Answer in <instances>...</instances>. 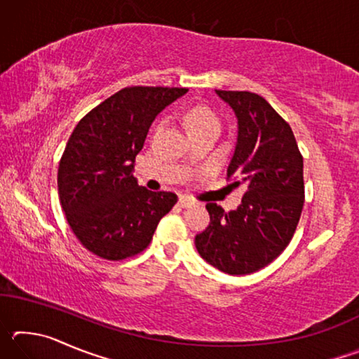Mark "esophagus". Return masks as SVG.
<instances>
[{
  "label": "esophagus",
  "instance_id": "34e87169",
  "mask_svg": "<svg viewBox=\"0 0 359 359\" xmlns=\"http://www.w3.org/2000/svg\"><path fill=\"white\" fill-rule=\"evenodd\" d=\"M179 204L182 205V208H191V205H196L198 203L193 201V199L188 198V196H180L179 198Z\"/></svg>",
  "mask_w": 359,
  "mask_h": 359
}]
</instances>
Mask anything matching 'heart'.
Masks as SVG:
<instances>
[{
    "mask_svg": "<svg viewBox=\"0 0 359 359\" xmlns=\"http://www.w3.org/2000/svg\"><path fill=\"white\" fill-rule=\"evenodd\" d=\"M185 121L190 131L196 128H204V126H217V128L220 126V121H218L215 112H212L205 106H193L185 114Z\"/></svg>",
    "mask_w": 359,
    "mask_h": 359,
    "instance_id": "heart-1",
    "label": "heart"
}]
</instances>
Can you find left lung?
Here are the masks:
<instances>
[{"instance_id": "obj_1", "label": "left lung", "mask_w": 359, "mask_h": 359, "mask_svg": "<svg viewBox=\"0 0 359 359\" xmlns=\"http://www.w3.org/2000/svg\"><path fill=\"white\" fill-rule=\"evenodd\" d=\"M215 92L238 117L228 177L247 190L236 210L208 203L210 223L194 245L218 271L245 276L272 263L293 238L304 205V161L290 125L263 96Z\"/></svg>"}]
</instances>
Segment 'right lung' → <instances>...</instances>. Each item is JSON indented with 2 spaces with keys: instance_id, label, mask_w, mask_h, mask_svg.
Masks as SVG:
<instances>
[{
  "instance_id": "add662e5",
  "label": "right lung",
  "mask_w": 359,
  "mask_h": 359,
  "mask_svg": "<svg viewBox=\"0 0 359 359\" xmlns=\"http://www.w3.org/2000/svg\"><path fill=\"white\" fill-rule=\"evenodd\" d=\"M187 92L121 88L72 131L58 166V196L72 233L96 257L118 261L141 253L177 203V194L139 185L133 171L151 121Z\"/></svg>"
}]
</instances>
